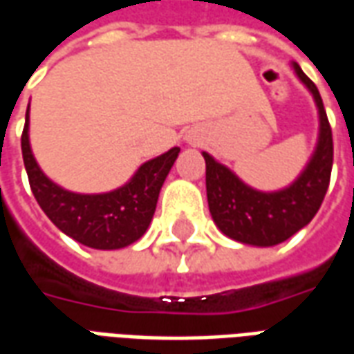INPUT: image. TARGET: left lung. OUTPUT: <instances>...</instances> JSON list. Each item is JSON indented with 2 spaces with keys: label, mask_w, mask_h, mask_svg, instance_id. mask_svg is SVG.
Wrapping results in <instances>:
<instances>
[{
  "label": "left lung",
  "mask_w": 354,
  "mask_h": 354,
  "mask_svg": "<svg viewBox=\"0 0 354 354\" xmlns=\"http://www.w3.org/2000/svg\"><path fill=\"white\" fill-rule=\"evenodd\" d=\"M297 80L313 94L319 109V140L301 174L284 189L258 192L225 165L203 151L207 162V199L212 220L223 235L243 245L274 246L305 227L319 212L334 162L332 129L317 85L292 64Z\"/></svg>",
  "instance_id": "left-lung-1"
}]
</instances>
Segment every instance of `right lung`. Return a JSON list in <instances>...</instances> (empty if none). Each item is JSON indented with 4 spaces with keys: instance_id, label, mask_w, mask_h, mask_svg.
Returning <instances> with one entry per match:
<instances>
[{
    "instance_id": "obj_1",
    "label": "right lung",
    "mask_w": 354,
    "mask_h": 354,
    "mask_svg": "<svg viewBox=\"0 0 354 354\" xmlns=\"http://www.w3.org/2000/svg\"><path fill=\"white\" fill-rule=\"evenodd\" d=\"M30 106L22 131V159L35 201L68 237L96 250H117L136 243L149 227L159 192L180 147L149 159L121 187L108 193H73L43 174L30 147Z\"/></svg>"
}]
</instances>
